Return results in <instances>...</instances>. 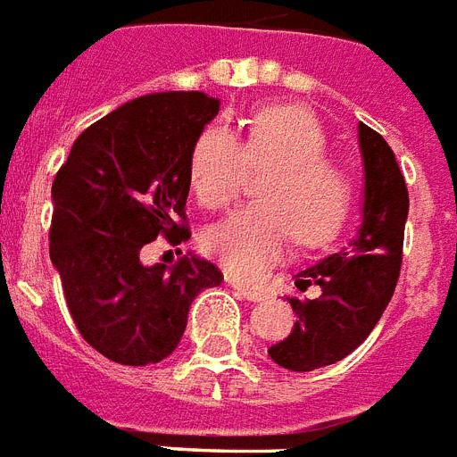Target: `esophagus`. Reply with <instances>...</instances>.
Returning <instances> with one entry per match:
<instances>
[{
  "label": "esophagus",
  "mask_w": 457,
  "mask_h": 457,
  "mask_svg": "<svg viewBox=\"0 0 457 457\" xmlns=\"http://www.w3.org/2000/svg\"><path fill=\"white\" fill-rule=\"evenodd\" d=\"M226 280H228V286L236 287V290H238L245 299H250V302H262V299L266 297V292L262 290V287L247 286V283H243V280H238V278H226Z\"/></svg>",
  "instance_id": "1"
}]
</instances>
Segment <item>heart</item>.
<instances>
[{"label": "heart", "mask_w": 457, "mask_h": 457, "mask_svg": "<svg viewBox=\"0 0 457 457\" xmlns=\"http://www.w3.org/2000/svg\"><path fill=\"white\" fill-rule=\"evenodd\" d=\"M320 122L302 105H266L247 120L245 141L221 125L207 127L191 148L188 179L210 210L238 195L247 165L271 167L257 200L205 233V250L238 278H259L280 262L295 236L299 245H323L337 236L352 207V179L326 158Z\"/></svg>", "instance_id": "b5f03b06"}]
</instances>
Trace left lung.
I'll return each mask as SVG.
<instances>
[{"instance_id": "8db88e82", "label": "left lung", "mask_w": 457, "mask_h": 457, "mask_svg": "<svg viewBox=\"0 0 457 457\" xmlns=\"http://www.w3.org/2000/svg\"><path fill=\"white\" fill-rule=\"evenodd\" d=\"M363 160L361 226L345 247L295 276L297 290L319 286L316 299H290L297 323L269 349L280 368L309 373L337 363L370 335L394 295L401 271L408 188L385 138L359 122Z\"/></svg>"}]
</instances>
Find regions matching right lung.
Wrapping results in <instances>:
<instances>
[{
    "label": "right lung",
    "mask_w": 457,
    "mask_h": 457,
    "mask_svg": "<svg viewBox=\"0 0 457 457\" xmlns=\"http://www.w3.org/2000/svg\"><path fill=\"white\" fill-rule=\"evenodd\" d=\"M217 112L219 98L203 91L134 98L87 127L54 179L51 264L82 337L115 363L167 359L193 299L224 280L193 252L171 269L138 259L160 233L188 238L177 224L191 188L188 158Z\"/></svg>",
    "instance_id": "obj_1"
}]
</instances>
